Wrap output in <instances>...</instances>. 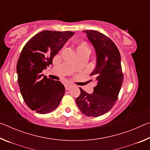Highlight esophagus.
I'll use <instances>...</instances> for the list:
<instances>
[{
    "label": "esophagus",
    "instance_id": "1",
    "mask_svg": "<svg viewBox=\"0 0 150 150\" xmlns=\"http://www.w3.org/2000/svg\"><path fill=\"white\" fill-rule=\"evenodd\" d=\"M71 87H72V85H71V84H67L65 86L66 90H69L70 88H71Z\"/></svg>",
    "mask_w": 150,
    "mask_h": 150
}]
</instances>
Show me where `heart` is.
<instances>
[{
  "label": "heart",
  "instance_id": "1",
  "mask_svg": "<svg viewBox=\"0 0 150 150\" xmlns=\"http://www.w3.org/2000/svg\"><path fill=\"white\" fill-rule=\"evenodd\" d=\"M79 48H81V49H87L88 50V45L86 42L83 41L80 43L77 49H79Z\"/></svg>",
  "mask_w": 150,
  "mask_h": 150
}]
</instances>
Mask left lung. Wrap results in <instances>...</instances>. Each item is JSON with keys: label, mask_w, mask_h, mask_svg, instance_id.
Returning a JSON list of instances; mask_svg holds the SVG:
<instances>
[{"label": "left lung", "mask_w": 150, "mask_h": 150, "mask_svg": "<svg viewBox=\"0 0 150 150\" xmlns=\"http://www.w3.org/2000/svg\"><path fill=\"white\" fill-rule=\"evenodd\" d=\"M96 53V65L91 73L97 83L92 94L80 87L81 94L75 102L81 112L98 117L110 110L118 99L124 74L118 47L112 40L96 30H84Z\"/></svg>", "instance_id": "left-lung-1"}]
</instances>
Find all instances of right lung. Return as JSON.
I'll return each instance as SVG.
<instances>
[{
    "instance_id": "add662e5",
    "label": "right lung",
    "mask_w": 150,
    "mask_h": 150,
    "mask_svg": "<svg viewBox=\"0 0 150 150\" xmlns=\"http://www.w3.org/2000/svg\"><path fill=\"white\" fill-rule=\"evenodd\" d=\"M75 33L45 30L34 35L22 49L17 62L18 83L27 106L39 114L54 110L65 94V87L42 74L53 58Z\"/></svg>"
}]
</instances>
